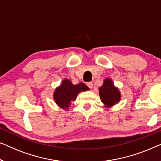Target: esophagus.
<instances>
[{
    "instance_id": "1",
    "label": "esophagus",
    "mask_w": 161,
    "mask_h": 161,
    "mask_svg": "<svg viewBox=\"0 0 161 161\" xmlns=\"http://www.w3.org/2000/svg\"><path fill=\"white\" fill-rule=\"evenodd\" d=\"M86 85H87V86L89 88V89H92V88H93V83H92V82L86 83Z\"/></svg>"
}]
</instances>
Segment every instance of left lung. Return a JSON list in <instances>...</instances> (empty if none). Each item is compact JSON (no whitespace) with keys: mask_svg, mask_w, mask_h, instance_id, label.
Here are the masks:
<instances>
[{"mask_svg":"<svg viewBox=\"0 0 161 161\" xmlns=\"http://www.w3.org/2000/svg\"><path fill=\"white\" fill-rule=\"evenodd\" d=\"M99 89L101 101L106 105V107L113 106L119 102L121 98L120 92L117 88L114 87L111 79H105L103 85Z\"/></svg>","mask_w":161,"mask_h":161,"instance_id":"left-lung-1","label":"left lung"}]
</instances>
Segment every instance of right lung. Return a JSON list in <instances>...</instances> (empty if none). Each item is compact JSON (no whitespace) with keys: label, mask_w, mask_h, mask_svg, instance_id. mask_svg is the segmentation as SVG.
Segmentation results:
<instances>
[{"label":"right lung","mask_w":161,"mask_h":161,"mask_svg":"<svg viewBox=\"0 0 161 161\" xmlns=\"http://www.w3.org/2000/svg\"><path fill=\"white\" fill-rule=\"evenodd\" d=\"M89 90L83 83H80L77 85H73L70 80L65 79L62 81L60 86H58L55 91L53 97L55 102L58 106L63 109H67L70 103L76 100L79 92H85Z\"/></svg>","instance_id":"obj_1"}]
</instances>
